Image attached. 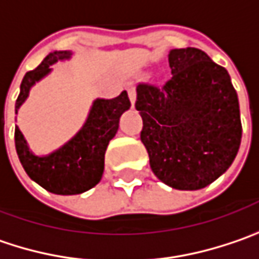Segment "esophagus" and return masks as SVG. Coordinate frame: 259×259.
I'll list each match as a JSON object with an SVG mask.
<instances>
[{"instance_id":"obj_1","label":"esophagus","mask_w":259,"mask_h":259,"mask_svg":"<svg viewBox=\"0 0 259 259\" xmlns=\"http://www.w3.org/2000/svg\"><path fill=\"white\" fill-rule=\"evenodd\" d=\"M129 99L130 102H132V107H135V102H136V91H135L133 86H130L129 88Z\"/></svg>"}]
</instances>
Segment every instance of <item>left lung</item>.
Returning a JSON list of instances; mask_svg holds the SVG:
<instances>
[{"label": "left lung", "instance_id": "left-lung-1", "mask_svg": "<svg viewBox=\"0 0 259 259\" xmlns=\"http://www.w3.org/2000/svg\"><path fill=\"white\" fill-rule=\"evenodd\" d=\"M168 64L167 83L136 88L141 141L162 183L202 189L232 165L239 151V99L227 70L198 48L171 50Z\"/></svg>", "mask_w": 259, "mask_h": 259}]
</instances>
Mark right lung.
Here are the masks:
<instances>
[{"label": "right lung", "instance_id": "obj_1", "mask_svg": "<svg viewBox=\"0 0 259 259\" xmlns=\"http://www.w3.org/2000/svg\"><path fill=\"white\" fill-rule=\"evenodd\" d=\"M71 55V51L50 53L36 69L24 74L16 101V114L29 97L32 86L53 71V64L70 60ZM129 108L126 91L113 99L97 98L82 129L48 155L33 154L23 133L16 126V151L24 171L39 186L57 195H77L92 189L102 179L107 146L118 130L120 117Z\"/></svg>", "mask_w": 259, "mask_h": 259}]
</instances>
